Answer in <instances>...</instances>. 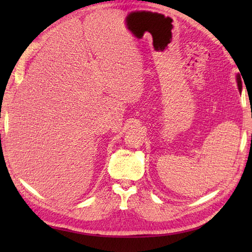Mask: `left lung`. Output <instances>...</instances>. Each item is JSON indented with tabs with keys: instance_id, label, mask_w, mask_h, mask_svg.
Masks as SVG:
<instances>
[{
	"instance_id": "1",
	"label": "left lung",
	"mask_w": 252,
	"mask_h": 252,
	"mask_svg": "<svg viewBox=\"0 0 252 252\" xmlns=\"http://www.w3.org/2000/svg\"><path fill=\"white\" fill-rule=\"evenodd\" d=\"M236 82H237V87H238V90L239 92H242V89H243V84H242V79H240V76L239 73L236 74Z\"/></svg>"
}]
</instances>
